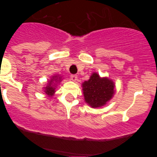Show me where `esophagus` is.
<instances>
[{
  "label": "esophagus",
  "instance_id": "esophagus-1",
  "mask_svg": "<svg viewBox=\"0 0 157 157\" xmlns=\"http://www.w3.org/2000/svg\"><path fill=\"white\" fill-rule=\"evenodd\" d=\"M71 79L73 82H75L76 80L78 79V76L76 75H71Z\"/></svg>",
  "mask_w": 157,
  "mask_h": 157
}]
</instances>
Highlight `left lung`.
<instances>
[{
    "mask_svg": "<svg viewBox=\"0 0 157 157\" xmlns=\"http://www.w3.org/2000/svg\"><path fill=\"white\" fill-rule=\"evenodd\" d=\"M85 102L94 109L105 106L113 98L116 85L113 80L108 77H101L94 72L90 79L82 84Z\"/></svg>",
    "mask_w": 157,
    "mask_h": 157,
    "instance_id": "obj_1",
    "label": "left lung"
}]
</instances>
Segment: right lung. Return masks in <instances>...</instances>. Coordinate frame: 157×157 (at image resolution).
<instances>
[{"mask_svg":"<svg viewBox=\"0 0 157 157\" xmlns=\"http://www.w3.org/2000/svg\"><path fill=\"white\" fill-rule=\"evenodd\" d=\"M63 80V77L60 76L59 75H54L51 76L50 79L48 80L46 86L43 87L44 92L48 97L52 98V96L56 93V88L57 86V84L59 83Z\"/></svg>","mask_w":157,"mask_h":157,"instance_id":"right-lung-1","label":"right lung"}]
</instances>
